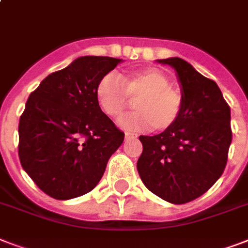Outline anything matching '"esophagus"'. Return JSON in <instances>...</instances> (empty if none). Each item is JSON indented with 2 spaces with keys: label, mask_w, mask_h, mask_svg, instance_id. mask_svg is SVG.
Segmentation results:
<instances>
[{
  "label": "esophagus",
  "mask_w": 248,
  "mask_h": 248,
  "mask_svg": "<svg viewBox=\"0 0 248 248\" xmlns=\"http://www.w3.org/2000/svg\"><path fill=\"white\" fill-rule=\"evenodd\" d=\"M124 138H126V139H135V138H138V135H136V134H134V132H128V131H126L124 132Z\"/></svg>",
  "instance_id": "34e87169"
}]
</instances>
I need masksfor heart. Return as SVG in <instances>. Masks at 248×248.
Returning <instances> with one entry per match:
<instances>
[{
	"label": "heart",
	"mask_w": 248,
	"mask_h": 248,
	"mask_svg": "<svg viewBox=\"0 0 248 248\" xmlns=\"http://www.w3.org/2000/svg\"><path fill=\"white\" fill-rule=\"evenodd\" d=\"M96 100L101 110L113 121H120L134 103L138 109L122 122L130 130L153 127L166 131L180 120L185 99L171 81L155 68L132 72L120 77L107 75L97 82Z\"/></svg>",
	"instance_id": "1"
}]
</instances>
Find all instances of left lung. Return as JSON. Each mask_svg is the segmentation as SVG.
Returning <instances> with one entry per match:
<instances>
[{
    "instance_id": "obj_1",
    "label": "left lung",
    "mask_w": 248,
    "mask_h": 248,
    "mask_svg": "<svg viewBox=\"0 0 248 248\" xmlns=\"http://www.w3.org/2000/svg\"><path fill=\"white\" fill-rule=\"evenodd\" d=\"M176 71L185 99L172 127L140 136L138 171L144 185L175 204L190 202L215 184L227 166L232 143L231 108L215 81L180 58L158 60Z\"/></svg>"
}]
</instances>
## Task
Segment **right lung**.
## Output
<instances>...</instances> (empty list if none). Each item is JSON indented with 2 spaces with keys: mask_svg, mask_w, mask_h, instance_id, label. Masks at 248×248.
I'll return each instance as SVG.
<instances>
[{
  "mask_svg": "<svg viewBox=\"0 0 248 248\" xmlns=\"http://www.w3.org/2000/svg\"><path fill=\"white\" fill-rule=\"evenodd\" d=\"M120 62L81 56L29 95L19 121V159L47 196L71 200L93 190L124 143V134L96 100L97 82Z\"/></svg>",
  "mask_w": 248,
  "mask_h": 248,
  "instance_id": "add662e5",
  "label": "right lung"
}]
</instances>
